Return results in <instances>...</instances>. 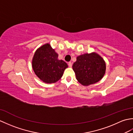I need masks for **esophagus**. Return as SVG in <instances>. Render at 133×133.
<instances>
[{
    "instance_id": "esophagus-1",
    "label": "esophagus",
    "mask_w": 133,
    "mask_h": 133,
    "mask_svg": "<svg viewBox=\"0 0 133 133\" xmlns=\"http://www.w3.org/2000/svg\"><path fill=\"white\" fill-rule=\"evenodd\" d=\"M68 65H69V66L70 67H72V63L71 62H69V63H68Z\"/></svg>"
}]
</instances>
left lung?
<instances>
[{
	"label": "left lung",
	"instance_id": "left-lung-1",
	"mask_svg": "<svg viewBox=\"0 0 133 133\" xmlns=\"http://www.w3.org/2000/svg\"><path fill=\"white\" fill-rule=\"evenodd\" d=\"M76 78L83 86L98 82L103 78L106 71L103 59L95 52L78 56L72 65Z\"/></svg>",
	"mask_w": 133,
	"mask_h": 133
}]
</instances>
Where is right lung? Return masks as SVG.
Returning <instances> with one entry per match:
<instances>
[{"label":"right lung","mask_w":133,"mask_h":133,"mask_svg":"<svg viewBox=\"0 0 133 133\" xmlns=\"http://www.w3.org/2000/svg\"><path fill=\"white\" fill-rule=\"evenodd\" d=\"M58 55L46 43L36 50L32 61L35 74L43 82L52 83L59 81L67 66L66 62L58 59Z\"/></svg>","instance_id":"obj_1"}]
</instances>
